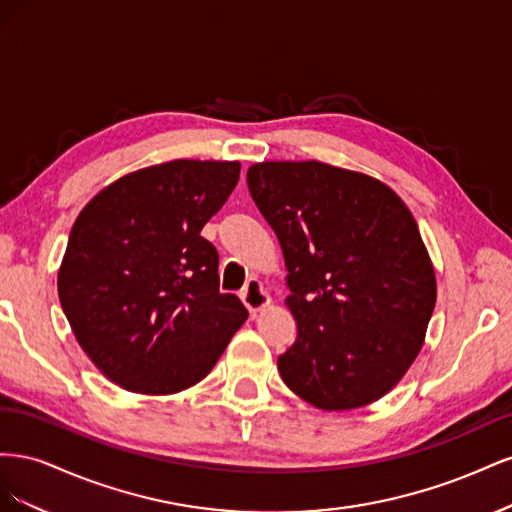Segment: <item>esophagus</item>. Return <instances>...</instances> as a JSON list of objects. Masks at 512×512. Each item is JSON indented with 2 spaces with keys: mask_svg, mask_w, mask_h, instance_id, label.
Instances as JSON below:
<instances>
[{
  "mask_svg": "<svg viewBox=\"0 0 512 512\" xmlns=\"http://www.w3.org/2000/svg\"><path fill=\"white\" fill-rule=\"evenodd\" d=\"M239 297H241L243 305L247 307V312H250L252 316H256L260 309H265V307L271 305L269 292L262 288V284L258 280H254V277H252V280H247V284L241 290Z\"/></svg>",
  "mask_w": 512,
  "mask_h": 512,
  "instance_id": "esophagus-1",
  "label": "esophagus"
}]
</instances>
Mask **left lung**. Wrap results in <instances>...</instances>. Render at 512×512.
Returning <instances> with one entry per match:
<instances>
[{"label": "left lung", "instance_id": "obj_1", "mask_svg": "<svg viewBox=\"0 0 512 512\" xmlns=\"http://www.w3.org/2000/svg\"><path fill=\"white\" fill-rule=\"evenodd\" d=\"M247 188L282 245L297 339L277 359L320 410L374 404L406 376L436 307L421 232L389 185L324 162H260Z\"/></svg>", "mask_w": 512, "mask_h": 512}]
</instances>
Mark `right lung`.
I'll return each mask as SVG.
<instances>
[{"label":"right lung","instance_id":"obj_1","mask_svg":"<svg viewBox=\"0 0 512 512\" xmlns=\"http://www.w3.org/2000/svg\"><path fill=\"white\" fill-rule=\"evenodd\" d=\"M239 162L173 160L106 185L76 218L57 273L76 342L117 386L173 395L203 380L247 318L220 292L200 230L239 181Z\"/></svg>","mask_w":512,"mask_h":512}]
</instances>
